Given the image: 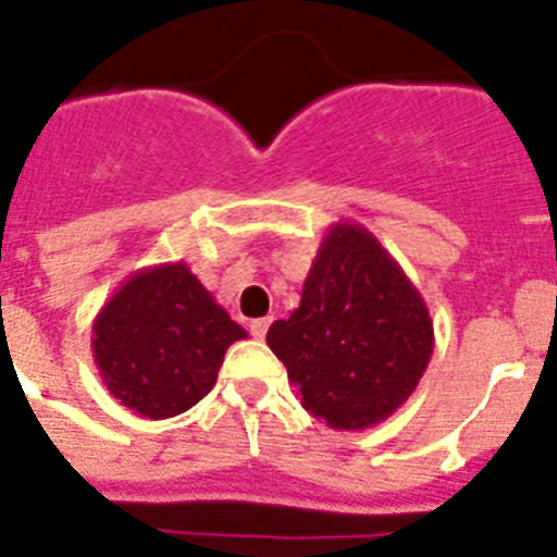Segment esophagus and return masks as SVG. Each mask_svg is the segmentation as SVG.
Returning <instances> with one entry per match:
<instances>
[{
  "label": "esophagus",
  "mask_w": 557,
  "mask_h": 557,
  "mask_svg": "<svg viewBox=\"0 0 557 557\" xmlns=\"http://www.w3.org/2000/svg\"><path fill=\"white\" fill-rule=\"evenodd\" d=\"M268 329H270V318H256V321H250V334H253L256 339H264Z\"/></svg>",
  "instance_id": "obj_1"
}]
</instances>
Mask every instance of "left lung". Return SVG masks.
I'll return each mask as SVG.
<instances>
[{
  "mask_svg": "<svg viewBox=\"0 0 557 557\" xmlns=\"http://www.w3.org/2000/svg\"><path fill=\"white\" fill-rule=\"evenodd\" d=\"M268 346L304 410L332 430H368L405 405L424 376L435 332L424 298L376 236L337 223L323 236L301 304Z\"/></svg>",
  "mask_w": 557,
  "mask_h": 557,
  "instance_id": "1",
  "label": "left lung"
}]
</instances>
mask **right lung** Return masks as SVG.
<instances>
[{"label":"right lung","mask_w":557,"mask_h":557,"mask_svg":"<svg viewBox=\"0 0 557 557\" xmlns=\"http://www.w3.org/2000/svg\"><path fill=\"white\" fill-rule=\"evenodd\" d=\"M239 323L186 262L136 270L97 312L91 351L111 396L141 418H172L218 382Z\"/></svg>","instance_id":"1"}]
</instances>
